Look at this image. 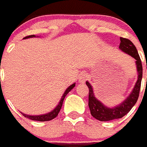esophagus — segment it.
Wrapping results in <instances>:
<instances>
[{
  "label": "esophagus",
  "instance_id": "esophagus-1",
  "mask_svg": "<svg viewBox=\"0 0 147 147\" xmlns=\"http://www.w3.org/2000/svg\"><path fill=\"white\" fill-rule=\"evenodd\" d=\"M87 78H88V75L87 73H84L81 74L79 76V82L80 83H84L85 81H87Z\"/></svg>",
  "mask_w": 147,
  "mask_h": 147
}]
</instances>
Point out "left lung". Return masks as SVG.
<instances>
[{"label":"left lung","mask_w":147,"mask_h":147,"mask_svg":"<svg viewBox=\"0 0 147 147\" xmlns=\"http://www.w3.org/2000/svg\"><path fill=\"white\" fill-rule=\"evenodd\" d=\"M119 49L122 51L128 54L132 57L133 58L135 59V63H136L138 76V81L129 96L119 105L115 106L112 108H108L95 97L92 86L88 81H86V84L89 88L88 105L89 108L90 110L91 115L99 121H110L113 119L122 118L130 111L139 97L143 76V67L138 50L129 39L123 37H120V44Z\"/></svg>","instance_id":"obj_1"}]
</instances>
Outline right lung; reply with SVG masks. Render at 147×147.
Instances as JSON below:
<instances>
[{
    "instance_id": "right-lung-1",
    "label": "right lung",
    "mask_w": 147,
    "mask_h": 147,
    "mask_svg": "<svg viewBox=\"0 0 147 147\" xmlns=\"http://www.w3.org/2000/svg\"><path fill=\"white\" fill-rule=\"evenodd\" d=\"M32 37H36L35 35H30L28 36H26L24 37V39H28V38H32ZM76 86V83L72 84L71 85H70L69 87H68L67 89L66 90V91L64 92L62 98L60 99V102H59V104L57 105L56 108L55 109L53 110L52 111L49 112V113H47L45 114H42V115H36V116H31V115H28V114H25V113H22V115L25 117L28 118V119H30L32 120H35V121H40V122H44V121H49V120H51V119H55L56 117L58 115L59 112H60V109L62 108L63 105V102L64 98L66 97V95L69 92V91H71L73 87H75Z\"/></svg>"
}]
</instances>
